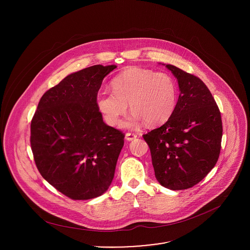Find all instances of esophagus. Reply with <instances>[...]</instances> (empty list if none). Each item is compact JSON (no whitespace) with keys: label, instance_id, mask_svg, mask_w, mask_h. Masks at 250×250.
<instances>
[{"label":"esophagus","instance_id":"1","mask_svg":"<svg viewBox=\"0 0 250 250\" xmlns=\"http://www.w3.org/2000/svg\"><path fill=\"white\" fill-rule=\"evenodd\" d=\"M137 139V135L135 134H131V133H127L125 135V140L128 141V142H131V141H134Z\"/></svg>","mask_w":250,"mask_h":250}]
</instances>
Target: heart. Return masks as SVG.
Wrapping results in <instances>:
<instances>
[{
  "label": "heart",
  "mask_w": 250,
  "mask_h": 250,
  "mask_svg": "<svg viewBox=\"0 0 250 250\" xmlns=\"http://www.w3.org/2000/svg\"><path fill=\"white\" fill-rule=\"evenodd\" d=\"M113 90H100L96 106L108 125L119 122L128 107L131 113L121 123L124 128H135L145 121L157 126L168 120L177 102V85L167 73L141 67H130L111 82Z\"/></svg>",
  "instance_id": "obj_1"
}]
</instances>
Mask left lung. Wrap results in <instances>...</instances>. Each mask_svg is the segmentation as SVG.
I'll use <instances>...</instances> for the list:
<instances>
[{
    "mask_svg": "<svg viewBox=\"0 0 250 250\" xmlns=\"http://www.w3.org/2000/svg\"><path fill=\"white\" fill-rule=\"evenodd\" d=\"M178 82L173 113L160 128L143 135L157 181L181 190L193 187L214 168L220 152L221 116L214 97L197 77L164 64Z\"/></svg>",
    "mask_w": 250,
    "mask_h": 250,
    "instance_id": "left-lung-1",
    "label": "left lung"
}]
</instances>
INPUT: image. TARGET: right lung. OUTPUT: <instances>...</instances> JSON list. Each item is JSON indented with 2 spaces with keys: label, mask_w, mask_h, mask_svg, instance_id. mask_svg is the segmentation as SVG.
I'll return each instance as SVG.
<instances>
[{
  "label": "right lung",
  "mask_w": 250,
  "mask_h": 250,
  "mask_svg": "<svg viewBox=\"0 0 250 250\" xmlns=\"http://www.w3.org/2000/svg\"><path fill=\"white\" fill-rule=\"evenodd\" d=\"M114 64L71 73L41 97L31 123L37 169L74 200L105 193L114 176L124 135L107 125L96 95Z\"/></svg>",
  "instance_id": "right-lung-1"
}]
</instances>
